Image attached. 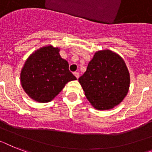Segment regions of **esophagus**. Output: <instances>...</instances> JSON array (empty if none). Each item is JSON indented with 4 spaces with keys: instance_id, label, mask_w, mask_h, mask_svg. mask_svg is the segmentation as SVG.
<instances>
[{
    "instance_id": "esophagus-1",
    "label": "esophagus",
    "mask_w": 152,
    "mask_h": 152,
    "mask_svg": "<svg viewBox=\"0 0 152 152\" xmlns=\"http://www.w3.org/2000/svg\"><path fill=\"white\" fill-rule=\"evenodd\" d=\"M74 75H75V76H76L77 79L80 77V72H74Z\"/></svg>"
}]
</instances>
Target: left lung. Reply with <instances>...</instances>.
<instances>
[{"instance_id":"8db88e82","label":"left lung","mask_w":152,"mask_h":152,"mask_svg":"<svg viewBox=\"0 0 152 152\" xmlns=\"http://www.w3.org/2000/svg\"><path fill=\"white\" fill-rule=\"evenodd\" d=\"M79 82L93 107L104 110L114 107L125 97L130 74L120 56L110 50L98 51Z\"/></svg>"}]
</instances>
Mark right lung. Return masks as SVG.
Returning a JSON list of instances; mask_svg holds the SVG:
<instances>
[{"instance_id":"1","label":"right lung","mask_w":152,"mask_h":152,"mask_svg":"<svg viewBox=\"0 0 152 152\" xmlns=\"http://www.w3.org/2000/svg\"><path fill=\"white\" fill-rule=\"evenodd\" d=\"M75 80L69 70L68 62L61 58L59 48L52 45L42 47L31 55L21 72L23 89L39 103L51 101L67 83Z\"/></svg>"}]
</instances>
